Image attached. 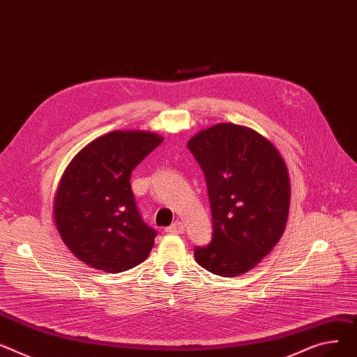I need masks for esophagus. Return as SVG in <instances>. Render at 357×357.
<instances>
[{"mask_svg":"<svg viewBox=\"0 0 357 357\" xmlns=\"http://www.w3.org/2000/svg\"><path fill=\"white\" fill-rule=\"evenodd\" d=\"M165 232H169L172 235H177V234H183L184 232V223L183 222H176L172 226H169L165 229Z\"/></svg>","mask_w":357,"mask_h":357,"instance_id":"esophagus-1","label":"esophagus"}]
</instances>
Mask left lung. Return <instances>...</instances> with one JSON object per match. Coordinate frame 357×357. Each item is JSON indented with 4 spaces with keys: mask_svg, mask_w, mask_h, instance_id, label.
Returning <instances> with one entry per match:
<instances>
[{
    "mask_svg": "<svg viewBox=\"0 0 357 357\" xmlns=\"http://www.w3.org/2000/svg\"><path fill=\"white\" fill-rule=\"evenodd\" d=\"M206 176L213 236L196 248L200 266L220 277L242 275L281 239L291 184L280 151L268 138L236 123H216L187 142Z\"/></svg>",
    "mask_w": 357,
    "mask_h": 357,
    "instance_id": "obj_1",
    "label": "left lung"
}]
</instances>
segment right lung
Segmentation results:
<instances>
[{"mask_svg": "<svg viewBox=\"0 0 357 357\" xmlns=\"http://www.w3.org/2000/svg\"><path fill=\"white\" fill-rule=\"evenodd\" d=\"M162 142L150 131H112L89 142L66 167L54 196L57 232L82 262L123 272L146 259L157 232L139 216L131 190L135 167Z\"/></svg>", "mask_w": 357, "mask_h": 357, "instance_id": "right-lung-1", "label": "right lung"}]
</instances>
